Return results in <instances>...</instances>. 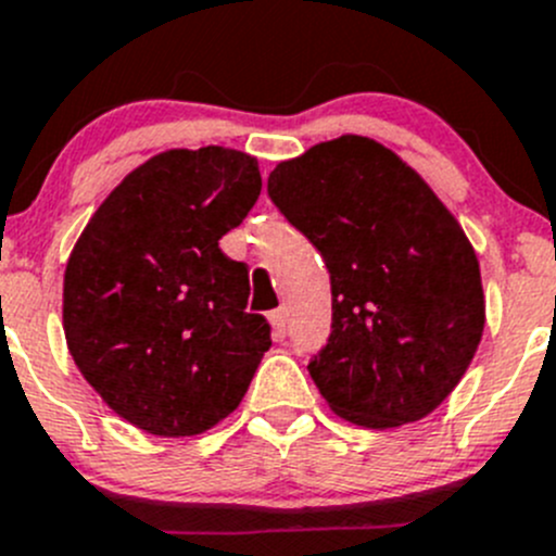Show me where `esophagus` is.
Instances as JSON below:
<instances>
[{
  "label": "esophagus",
  "instance_id": "obj_1",
  "mask_svg": "<svg viewBox=\"0 0 556 556\" xmlns=\"http://www.w3.org/2000/svg\"><path fill=\"white\" fill-rule=\"evenodd\" d=\"M268 320H271L274 339H285V331H288V309L279 306V309H274L271 315H268Z\"/></svg>",
  "mask_w": 556,
  "mask_h": 556
}]
</instances>
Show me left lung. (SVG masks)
<instances>
[{"label": "left lung", "instance_id": "1", "mask_svg": "<svg viewBox=\"0 0 556 556\" xmlns=\"http://www.w3.org/2000/svg\"><path fill=\"white\" fill-rule=\"evenodd\" d=\"M268 198L326 261L331 333L309 375L369 429L432 413L483 333L478 257L454 214L391 149L342 135L268 176Z\"/></svg>", "mask_w": 556, "mask_h": 556}]
</instances>
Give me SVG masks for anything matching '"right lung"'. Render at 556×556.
<instances>
[{"mask_svg": "<svg viewBox=\"0 0 556 556\" xmlns=\"http://www.w3.org/2000/svg\"><path fill=\"white\" fill-rule=\"evenodd\" d=\"M261 195L255 157L174 149L135 168L80 233L64 271V337L124 421L190 438L233 413L271 326L250 274L219 250Z\"/></svg>", "mask_w": 556, "mask_h": 556, "instance_id": "right-lung-1", "label": "right lung"}]
</instances>
